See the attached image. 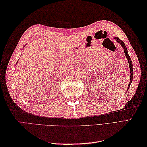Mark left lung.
<instances>
[{
  "instance_id": "left-lung-1",
  "label": "left lung",
  "mask_w": 147,
  "mask_h": 147,
  "mask_svg": "<svg viewBox=\"0 0 147 147\" xmlns=\"http://www.w3.org/2000/svg\"><path fill=\"white\" fill-rule=\"evenodd\" d=\"M115 40H116V41L117 43H119L120 45L123 47V48L124 49V54H125V55L127 59V61H128L129 62V69H130V81H129V85H128V88H127V91L128 90V89L129 88V86H130V85L132 81H133V63H132V61H131V59L129 55H128V53H127V48L126 47L125 45V44H124V43L121 40H120L119 38H117V37H115L114 38Z\"/></svg>"
}]
</instances>
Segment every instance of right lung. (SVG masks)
Here are the masks:
<instances>
[{
    "mask_svg": "<svg viewBox=\"0 0 147 147\" xmlns=\"http://www.w3.org/2000/svg\"><path fill=\"white\" fill-rule=\"evenodd\" d=\"M24 46H25V45H24Z\"/></svg>",
    "mask_w": 147,
    "mask_h": 147,
    "instance_id": "right-lung-1",
    "label": "right lung"
}]
</instances>
